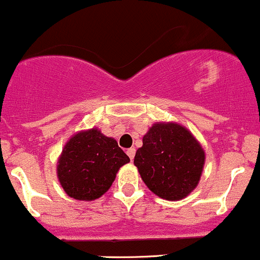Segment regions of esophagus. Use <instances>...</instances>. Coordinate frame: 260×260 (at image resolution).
Masks as SVG:
<instances>
[{"label":"esophagus","mask_w":260,"mask_h":260,"mask_svg":"<svg viewBox=\"0 0 260 260\" xmlns=\"http://www.w3.org/2000/svg\"><path fill=\"white\" fill-rule=\"evenodd\" d=\"M127 155L129 156L131 160H133V159H135V155H136V149H135V148H129V149L127 150Z\"/></svg>","instance_id":"obj_1"}]
</instances>
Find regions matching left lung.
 Returning a JSON list of instances; mask_svg holds the SVG:
<instances>
[{
  "instance_id": "1",
  "label": "left lung",
  "mask_w": 260,
  "mask_h": 260,
  "mask_svg": "<svg viewBox=\"0 0 260 260\" xmlns=\"http://www.w3.org/2000/svg\"><path fill=\"white\" fill-rule=\"evenodd\" d=\"M205 152L187 128L174 122L154 123L136 152L135 165L152 192L165 200H181L198 186Z\"/></svg>"
}]
</instances>
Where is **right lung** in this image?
<instances>
[{
    "label": "right lung",
    "mask_w": 260,
    "mask_h": 260,
    "mask_svg": "<svg viewBox=\"0 0 260 260\" xmlns=\"http://www.w3.org/2000/svg\"><path fill=\"white\" fill-rule=\"evenodd\" d=\"M129 158L116 139L98 128L74 135L62 148L56 165L59 182L70 198L91 201L101 198Z\"/></svg>",
    "instance_id": "obj_1"
}]
</instances>
